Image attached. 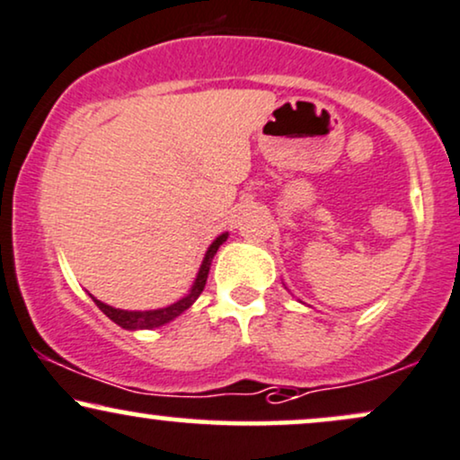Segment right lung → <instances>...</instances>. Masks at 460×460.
<instances>
[{
    "label": "right lung",
    "mask_w": 460,
    "mask_h": 460,
    "mask_svg": "<svg viewBox=\"0 0 460 460\" xmlns=\"http://www.w3.org/2000/svg\"><path fill=\"white\" fill-rule=\"evenodd\" d=\"M226 237H229V231L220 234L212 242V244L208 246L206 257H203L201 268H199L197 279H195V283H192L190 291H188L184 297H180L177 302L169 304V306L154 308V311H124V308H113V306H109V304L96 300V297H93L90 293L92 300L96 302V306L101 308V311L107 314V317L113 321V323H118L119 328H124V330H154V328H160V325H167L169 321L177 319L181 313L188 311V308H190L192 304L197 302V297L201 296L203 287H206V280H208V274H209V265H212L214 254L220 246L225 244Z\"/></svg>",
    "instance_id": "right-lung-1"
}]
</instances>
